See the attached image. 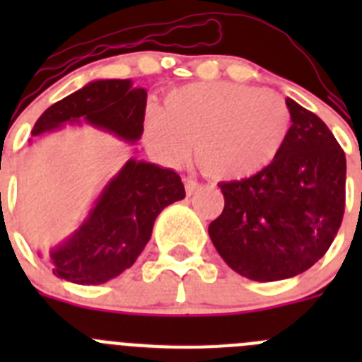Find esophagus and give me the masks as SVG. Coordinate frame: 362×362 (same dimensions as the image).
Returning <instances> with one entry per match:
<instances>
[{"instance_id": "1", "label": "esophagus", "mask_w": 362, "mask_h": 362, "mask_svg": "<svg viewBox=\"0 0 362 362\" xmlns=\"http://www.w3.org/2000/svg\"><path fill=\"white\" fill-rule=\"evenodd\" d=\"M201 185L197 183L196 179L192 177H185V190H187V196H194L197 190H199Z\"/></svg>"}]
</instances>
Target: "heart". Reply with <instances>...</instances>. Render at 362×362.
Returning a JSON list of instances; mask_svg holds the SVG:
<instances>
[{
	"label": "heart",
	"instance_id": "b5f03b06",
	"mask_svg": "<svg viewBox=\"0 0 362 362\" xmlns=\"http://www.w3.org/2000/svg\"><path fill=\"white\" fill-rule=\"evenodd\" d=\"M290 132V110L274 92L226 81H199L166 92L163 110L148 107L143 136L168 165L190 158L219 181H239L276 161Z\"/></svg>",
	"mask_w": 362,
	"mask_h": 362
}]
</instances>
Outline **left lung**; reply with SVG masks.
Instances as JSON below:
<instances>
[{"mask_svg": "<svg viewBox=\"0 0 362 362\" xmlns=\"http://www.w3.org/2000/svg\"><path fill=\"white\" fill-rule=\"evenodd\" d=\"M286 107L292 127L276 161L248 179L219 183L225 209L209 226L225 263L259 283L313 267L344 214L343 148L313 112L290 98Z\"/></svg>", "mask_w": 362, "mask_h": 362, "instance_id": "left-lung-1", "label": "left lung"}]
</instances>
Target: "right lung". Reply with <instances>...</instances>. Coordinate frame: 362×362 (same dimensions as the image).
<instances>
[{"label":"right lung","instance_id":"add662e5","mask_svg":"<svg viewBox=\"0 0 362 362\" xmlns=\"http://www.w3.org/2000/svg\"><path fill=\"white\" fill-rule=\"evenodd\" d=\"M146 90L130 79H98L41 114L32 137L65 124H92L127 143L139 141ZM185 197L179 174L130 158L105 185L81 225L50 250L54 276L76 284H103L136 263L152 235L153 221Z\"/></svg>","mask_w":362,"mask_h":362}]
</instances>
